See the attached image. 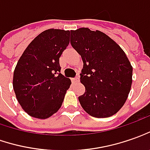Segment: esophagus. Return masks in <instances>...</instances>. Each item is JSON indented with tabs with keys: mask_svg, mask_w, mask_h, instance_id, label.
Masks as SVG:
<instances>
[{
	"mask_svg": "<svg viewBox=\"0 0 150 150\" xmlns=\"http://www.w3.org/2000/svg\"><path fill=\"white\" fill-rule=\"evenodd\" d=\"M72 81H73V82H77V81H79V75H77V77H74V78H72Z\"/></svg>",
	"mask_w": 150,
	"mask_h": 150,
	"instance_id": "34e87169",
	"label": "esophagus"
}]
</instances>
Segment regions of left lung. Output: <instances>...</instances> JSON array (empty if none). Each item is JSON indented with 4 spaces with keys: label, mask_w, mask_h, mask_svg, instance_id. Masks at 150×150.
<instances>
[{
    "label": "left lung",
    "mask_w": 150,
    "mask_h": 150,
    "mask_svg": "<svg viewBox=\"0 0 150 150\" xmlns=\"http://www.w3.org/2000/svg\"><path fill=\"white\" fill-rule=\"evenodd\" d=\"M70 43L83 62L80 80L86 91L78 97L81 107L95 117L114 115L132 87V66L125 52L105 33L87 28L72 30Z\"/></svg>",
    "instance_id": "left-lung-1"
}]
</instances>
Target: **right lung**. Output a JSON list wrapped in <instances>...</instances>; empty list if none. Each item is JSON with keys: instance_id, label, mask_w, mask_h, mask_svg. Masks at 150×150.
<instances>
[{"instance_id": "obj_1", "label": "right lung", "mask_w": 150, "mask_h": 150, "mask_svg": "<svg viewBox=\"0 0 150 150\" xmlns=\"http://www.w3.org/2000/svg\"><path fill=\"white\" fill-rule=\"evenodd\" d=\"M70 32L45 30L34 38L15 67L13 87L28 115L45 119L61 107L71 80L60 73L59 57L69 44Z\"/></svg>"}]
</instances>
